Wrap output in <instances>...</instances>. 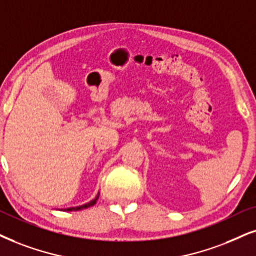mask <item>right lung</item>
<instances>
[{
  "mask_svg": "<svg viewBox=\"0 0 256 256\" xmlns=\"http://www.w3.org/2000/svg\"><path fill=\"white\" fill-rule=\"evenodd\" d=\"M99 198V192L98 195H96L94 198H93L92 200H90V202L85 203V204L82 206H70V208H67V209H61V210H64V212H76V210H82V209H86V208H90V206H94L96 203V200H98Z\"/></svg>",
  "mask_w": 256,
  "mask_h": 256,
  "instance_id": "right-lung-1",
  "label": "right lung"
}]
</instances>
